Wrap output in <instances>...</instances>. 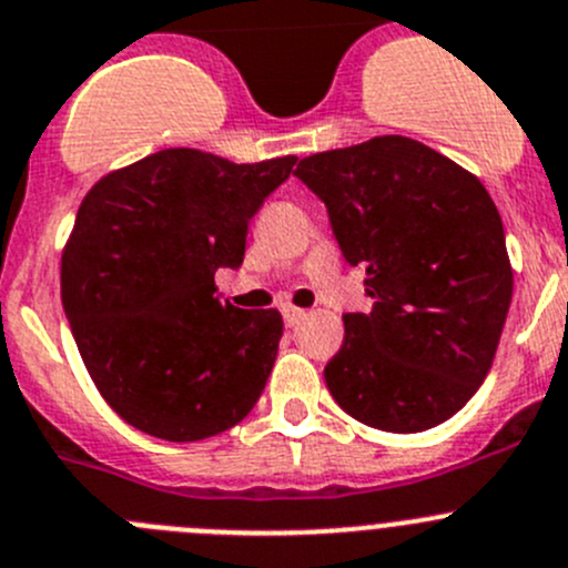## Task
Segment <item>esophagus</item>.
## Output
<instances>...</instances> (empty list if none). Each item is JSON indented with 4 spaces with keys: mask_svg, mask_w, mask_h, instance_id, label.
<instances>
[{
    "mask_svg": "<svg viewBox=\"0 0 568 568\" xmlns=\"http://www.w3.org/2000/svg\"><path fill=\"white\" fill-rule=\"evenodd\" d=\"M283 318H285V324H288V327H296V324L302 322V318H305V311H302V307H283Z\"/></svg>",
    "mask_w": 568,
    "mask_h": 568,
    "instance_id": "esophagus-1",
    "label": "esophagus"
}]
</instances>
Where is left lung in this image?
Returning a JSON list of instances; mask_svg holds the SVG:
<instances>
[{"mask_svg": "<svg viewBox=\"0 0 568 568\" xmlns=\"http://www.w3.org/2000/svg\"><path fill=\"white\" fill-rule=\"evenodd\" d=\"M335 241L366 268L368 313H346L324 366L341 410L385 433H422L475 396L514 296L503 219L486 185L405 135L302 158Z\"/></svg>", "mask_w": 568, "mask_h": 568, "instance_id": "obj_1", "label": "left lung"}]
</instances>
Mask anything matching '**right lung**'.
Returning a JSON list of instances; mask_svg holds the SVG:
<instances>
[{
	"label": "right lung",
	"instance_id": "add662e5",
	"mask_svg": "<svg viewBox=\"0 0 568 568\" xmlns=\"http://www.w3.org/2000/svg\"><path fill=\"white\" fill-rule=\"evenodd\" d=\"M294 163L180 146L110 172L82 200L60 294L93 385L135 430L202 442L255 407L283 316L222 302L213 277L241 266L250 219Z\"/></svg>",
	"mask_w": 568,
	"mask_h": 568
}]
</instances>
